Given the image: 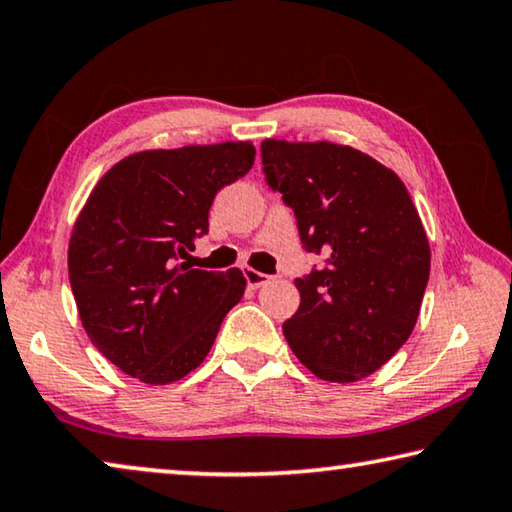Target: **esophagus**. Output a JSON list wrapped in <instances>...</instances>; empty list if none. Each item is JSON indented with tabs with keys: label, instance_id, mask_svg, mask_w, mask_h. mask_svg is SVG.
<instances>
[{
	"label": "esophagus",
	"instance_id": "esophagus-1",
	"mask_svg": "<svg viewBox=\"0 0 512 512\" xmlns=\"http://www.w3.org/2000/svg\"><path fill=\"white\" fill-rule=\"evenodd\" d=\"M242 274H245L249 288H261V286H265L267 281H270V276L254 270V267H245V270H242Z\"/></svg>",
	"mask_w": 512,
	"mask_h": 512
}]
</instances>
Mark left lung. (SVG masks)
<instances>
[{
    "label": "left lung",
    "mask_w": 512,
    "mask_h": 512,
    "mask_svg": "<svg viewBox=\"0 0 512 512\" xmlns=\"http://www.w3.org/2000/svg\"><path fill=\"white\" fill-rule=\"evenodd\" d=\"M263 172L295 211L301 245L324 256L297 279L283 335L331 383L370 376L410 338L431 270L420 213L390 167L335 142H261Z\"/></svg>",
    "instance_id": "obj_1"
}]
</instances>
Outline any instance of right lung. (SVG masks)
<instances>
[{
    "label": "right lung",
    "mask_w": 512,
    "mask_h": 512,
    "mask_svg": "<svg viewBox=\"0 0 512 512\" xmlns=\"http://www.w3.org/2000/svg\"><path fill=\"white\" fill-rule=\"evenodd\" d=\"M245 142L149 149L115 163L74 222L67 272L88 338L149 385L183 379L211 351L247 279L179 258L208 233L217 192L251 170Z\"/></svg>",
    "instance_id": "right-lung-1"
}]
</instances>
